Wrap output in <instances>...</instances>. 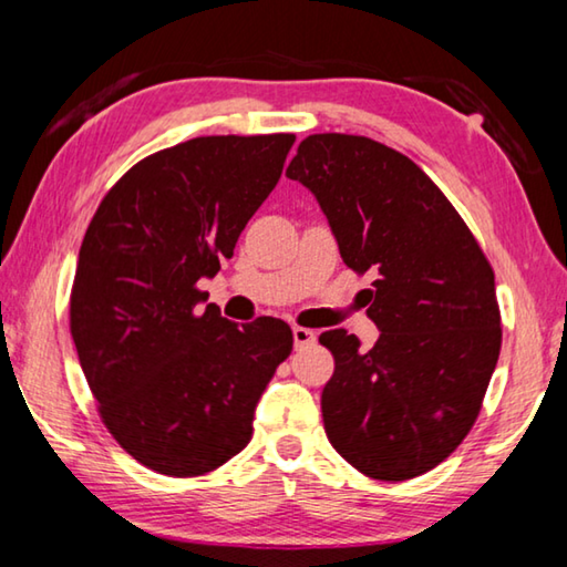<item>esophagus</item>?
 Returning <instances> with one entry per match:
<instances>
[{"label": "esophagus", "mask_w": 567, "mask_h": 567, "mask_svg": "<svg viewBox=\"0 0 567 567\" xmlns=\"http://www.w3.org/2000/svg\"><path fill=\"white\" fill-rule=\"evenodd\" d=\"M292 340H295V348H307V344H312L315 340H318V334H315L312 330L307 328H292Z\"/></svg>", "instance_id": "34e87169"}]
</instances>
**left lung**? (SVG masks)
<instances>
[{"mask_svg":"<svg viewBox=\"0 0 567 567\" xmlns=\"http://www.w3.org/2000/svg\"><path fill=\"white\" fill-rule=\"evenodd\" d=\"M285 175L318 199L342 262L375 275L378 342L320 334L324 433L368 477L427 473L470 433L501 354L493 267L435 182L375 140L310 134Z\"/></svg>","mask_w":567,"mask_h":567,"instance_id":"8db88e82","label":"left lung"}]
</instances>
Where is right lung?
<instances>
[{
	"instance_id": "1",
	"label": "right lung",
	"mask_w": 567,
	"mask_h": 567,
	"mask_svg": "<svg viewBox=\"0 0 567 567\" xmlns=\"http://www.w3.org/2000/svg\"><path fill=\"white\" fill-rule=\"evenodd\" d=\"M295 134L195 137L134 165L82 239L70 328L114 440L150 470L192 477L252 437L255 408L292 352L290 324H237L197 282L233 257L282 175Z\"/></svg>"
}]
</instances>
